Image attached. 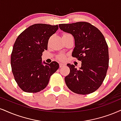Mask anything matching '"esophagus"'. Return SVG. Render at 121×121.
Instances as JSON below:
<instances>
[{
  "instance_id": "esophagus-1",
  "label": "esophagus",
  "mask_w": 121,
  "mask_h": 121,
  "mask_svg": "<svg viewBox=\"0 0 121 121\" xmlns=\"http://www.w3.org/2000/svg\"><path fill=\"white\" fill-rule=\"evenodd\" d=\"M65 63H59V67H60V68L63 67L65 66Z\"/></svg>"
}]
</instances>
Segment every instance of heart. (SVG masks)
<instances>
[{
    "label": "heart",
    "instance_id": "heart-1",
    "mask_svg": "<svg viewBox=\"0 0 121 121\" xmlns=\"http://www.w3.org/2000/svg\"><path fill=\"white\" fill-rule=\"evenodd\" d=\"M69 35V34H64L63 36H65V35ZM58 58H59V59H60V60H64L65 59V56H64V55H62L61 54L60 56H58Z\"/></svg>",
    "mask_w": 121,
    "mask_h": 121
}]
</instances>
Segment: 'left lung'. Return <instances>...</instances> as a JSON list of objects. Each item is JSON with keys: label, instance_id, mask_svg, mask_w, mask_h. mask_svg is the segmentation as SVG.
I'll return each mask as SVG.
<instances>
[{"label": "left lung", "instance_id": "obj_1", "mask_svg": "<svg viewBox=\"0 0 121 121\" xmlns=\"http://www.w3.org/2000/svg\"><path fill=\"white\" fill-rule=\"evenodd\" d=\"M59 27L74 37L75 47L72 56L82 62L78 69L73 65L67 64L70 72L65 78L67 86L78 94L95 91L102 84L109 65L108 47L103 35L86 22L59 24Z\"/></svg>", "mask_w": 121, "mask_h": 121}]
</instances>
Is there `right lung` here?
<instances>
[{
  "label": "right lung",
  "mask_w": 121,
  "mask_h": 121,
  "mask_svg": "<svg viewBox=\"0 0 121 121\" xmlns=\"http://www.w3.org/2000/svg\"><path fill=\"white\" fill-rule=\"evenodd\" d=\"M58 29V25L34 24L25 30L15 41L10 64L15 81L23 91L34 93L43 90L59 68L55 61L42 63L41 58L48 49L49 38Z\"/></svg>",
  "instance_id": "obj_1"
}]
</instances>
